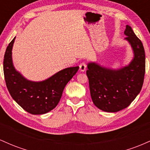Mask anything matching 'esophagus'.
Returning a JSON list of instances; mask_svg holds the SVG:
<instances>
[{
  "instance_id": "obj_1",
  "label": "esophagus",
  "mask_w": 150,
  "mask_h": 150,
  "mask_svg": "<svg viewBox=\"0 0 150 150\" xmlns=\"http://www.w3.org/2000/svg\"><path fill=\"white\" fill-rule=\"evenodd\" d=\"M79 67H80V71L84 72L86 70V68H87V64H86V63H85V62H82L79 65Z\"/></svg>"
}]
</instances>
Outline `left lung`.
<instances>
[{
  "instance_id": "obj_1",
  "label": "left lung",
  "mask_w": 150,
  "mask_h": 150,
  "mask_svg": "<svg viewBox=\"0 0 150 150\" xmlns=\"http://www.w3.org/2000/svg\"><path fill=\"white\" fill-rule=\"evenodd\" d=\"M124 34L134 53L130 64L118 70L95 63L87 65L86 73L93 103L106 112H117L128 107L140 92L144 82L145 53L142 43L129 25Z\"/></svg>"
}]
</instances>
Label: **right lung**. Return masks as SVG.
<instances>
[{"label":"right lung","instance_id":"obj_1","mask_svg":"<svg viewBox=\"0 0 150 150\" xmlns=\"http://www.w3.org/2000/svg\"><path fill=\"white\" fill-rule=\"evenodd\" d=\"M15 37L8 44L3 59V72L7 88L13 99L31 114L49 112L57 106L63 91L79 67H71L58 72L47 80L32 82L15 70L12 61V49Z\"/></svg>","mask_w":150,"mask_h":150}]
</instances>
